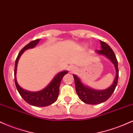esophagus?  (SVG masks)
Wrapping results in <instances>:
<instances>
[{"mask_svg":"<svg viewBox=\"0 0 133 133\" xmlns=\"http://www.w3.org/2000/svg\"><path fill=\"white\" fill-rule=\"evenodd\" d=\"M69 70L71 71V72H74L76 70V68H74V67H70L69 68Z\"/></svg>","mask_w":133,"mask_h":133,"instance_id":"esophagus-1","label":"esophagus"}]
</instances>
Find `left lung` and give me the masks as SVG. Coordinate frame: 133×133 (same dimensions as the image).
Returning a JSON list of instances; mask_svg holds the SVG:
<instances>
[{"label": "left lung", "instance_id": "left-lung-1", "mask_svg": "<svg viewBox=\"0 0 133 133\" xmlns=\"http://www.w3.org/2000/svg\"><path fill=\"white\" fill-rule=\"evenodd\" d=\"M101 49L97 50V54L103 55L112 62L116 69V77L113 83L108 89L104 90H96L88 86H86L82 83L81 81L76 75L73 74L75 82L76 91L79 99L84 103L89 104H98L107 101L114 92L117 84L119 77V70L117 61L113 51L109 45L104 42L100 41Z\"/></svg>", "mask_w": 133, "mask_h": 133}]
</instances>
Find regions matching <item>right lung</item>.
Returning a JSON list of instances; mask_svg holds the SVG:
<instances>
[{"label": "right lung", "mask_w": 133, "mask_h": 133, "mask_svg": "<svg viewBox=\"0 0 133 133\" xmlns=\"http://www.w3.org/2000/svg\"><path fill=\"white\" fill-rule=\"evenodd\" d=\"M40 40L41 39H39L31 41L28 44H27L25 47H23L21 52L19 53L16 60V64H15L14 79L17 89L20 95L25 101H26L27 103L32 106L44 107L51 105L57 101L59 93V87H60L62 77L65 74H68V71H64L58 73L46 88L41 91H37V92H30V91H27L23 89L18 84L16 79L17 67L18 61H19V59L21 57V55L24 53L25 50L34 48L39 43Z\"/></svg>", "instance_id": "obj_1"}]
</instances>
